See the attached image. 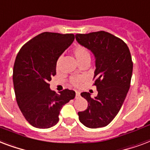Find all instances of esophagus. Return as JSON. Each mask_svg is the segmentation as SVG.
<instances>
[{"mask_svg": "<svg viewBox=\"0 0 150 150\" xmlns=\"http://www.w3.org/2000/svg\"><path fill=\"white\" fill-rule=\"evenodd\" d=\"M81 96V92L80 91H76V98H78Z\"/></svg>", "mask_w": 150, "mask_h": 150, "instance_id": "34e87169", "label": "esophagus"}]
</instances>
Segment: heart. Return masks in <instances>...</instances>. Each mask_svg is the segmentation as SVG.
Listing matches in <instances>:
<instances>
[{"label":"heart","mask_w":150,"mask_h":150,"mask_svg":"<svg viewBox=\"0 0 150 150\" xmlns=\"http://www.w3.org/2000/svg\"><path fill=\"white\" fill-rule=\"evenodd\" d=\"M73 53H74V56H75V58H76V59L77 60V62L79 63H81V62L87 61V60L90 61L91 54H90L89 50L86 47H84V46L76 45V47H74V50H73ZM59 65H60V59H58L56 62L57 72L59 70ZM83 81V77H81V76H75V77L71 78L70 83H71L72 85H74V87H78V86L81 85V83H82Z\"/></svg>","instance_id":"obj_1"}]
</instances>
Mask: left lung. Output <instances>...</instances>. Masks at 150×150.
Instances as JSON below:
<instances>
[{
  "instance_id": "8db88e82",
  "label": "left lung",
  "mask_w": 150,
  "mask_h": 150,
  "mask_svg": "<svg viewBox=\"0 0 150 150\" xmlns=\"http://www.w3.org/2000/svg\"><path fill=\"white\" fill-rule=\"evenodd\" d=\"M77 42L91 50L96 58L94 85L98 95L82 92L88 108L78 112L79 120L90 128L105 127L122 106L130 88L133 62L127 45L105 31L76 34Z\"/></svg>"
}]
</instances>
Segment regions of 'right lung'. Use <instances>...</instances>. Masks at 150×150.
<instances>
[{
    "instance_id": "add662e5",
    "label": "right lung",
    "mask_w": 150,
    "mask_h": 150,
    "mask_svg": "<svg viewBox=\"0 0 150 150\" xmlns=\"http://www.w3.org/2000/svg\"><path fill=\"white\" fill-rule=\"evenodd\" d=\"M74 38L73 33L45 32L25 43L16 56L13 68L16 102L33 127L49 128L56 125L62 106L75 97V91L69 89L55 93L48 83L56 74L57 60Z\"/></svg>"
}]
</instances>
